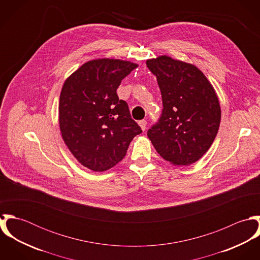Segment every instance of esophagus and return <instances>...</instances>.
<instances>
[{"label": "esophagus", "mask_w": 260, "mask_h": 260, "mask_svg": "<svg viewBox=\"0 0 260 260\" xmlns=\"http://www.w3.org/2000/svg\"><path fill=\"white\" fill-rule=\"evenodd\" d=\"M139 126L141 127V129L144 131L146 129V126H147V121L146 120H141L139 121Z\"/></svg>", "instance_id": "obj_1"}]
</instances>
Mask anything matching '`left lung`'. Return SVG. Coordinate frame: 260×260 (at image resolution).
Here are the masks:
<instances>
[{
    "label": "left lung",
    "instance_id": "1",
    "mask_svg": "<svg viewBox=\"0 0 260 260\" xmlns=\"http://www.w3.org/2000/svg\"><path fill=\"white\" fill-rule=\"evenodd\" d=\"M156 76L163 109L147 132L154 148L166 161L188 166L213 143L221 110L214 88L197 67L168 56L146 61Z\"/></svg>",
    "mask_w": 260,
    "mask_h": 260
}]
</instances>
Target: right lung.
Instances as JSON below:
<instances>
[{"label": "right lung", "instance_id": "add662e5", "mask_svg": "<svg viewBox=\"0 0 260 260\" xmlns=\"http://www.w3.org/2000/svg\"><path fill=\"white\" fill-rule=\"evenodd\" d=\"M138 65L117 59L83 64L65 81L59 102V125L65 144L85 167L102 172L126 155L142 132L116 90Z\"/></svg>", "mask_w": 260, "mask_h": 260}]
</instances>
